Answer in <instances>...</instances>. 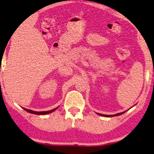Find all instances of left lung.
Masks as SVG:
<instances>
[{
    "instance_id": "left-lung-1",
    "label": "left lung",
    "mask_w": 154,
    "mask_h": 154,
    "mask_svg": "<svg viewBox=\"0 0 154 154\" xmlns=\"http://www.w3.org/2000/svg\"><path fill=\"white\" fill-rule=\"evenodd\" d=\"M124 112H122V113H118V114H114V115H105V114H99V115H100V116H108V117H111V116H119V115H121V114H124Z\"/></svg>"
}]
</instances>
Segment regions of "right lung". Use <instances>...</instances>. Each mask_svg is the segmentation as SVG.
I'll return each mask as SVG.
<instances>
[{
	"label": "right lung",
	"instance_id": "right-lung-1",
	"mask_svg": "<svg viewBox=\"0 0 154 154\" xmlns=\"http://www.w3.org/2000/svg\"><path fill=\"white\" fill-rule=\"evenodd\" d=\"M23 109H24L25 111H27V112H29V113H32V114H38V115H40V114H42V115H44V114H50V113L54 112V111L57 108L54 109H52V110H50V111H47V112H35V111H32V110H30V109H25V108H23Z\"/></svg>",
	"mask_w": 154,
	"mask_h": 154
}]
</instances>
